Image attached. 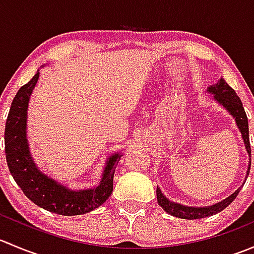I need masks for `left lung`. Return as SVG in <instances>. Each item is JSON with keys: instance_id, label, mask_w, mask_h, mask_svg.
I'll list each match as a JSON object with an SVG mask.
<instances>
[{"instance_id": "left-lung-1", "label": "left lung", "mask_w": 254, "mask_h": 254, "mask_svg": "<svg viewBox=\"0 0 254 254\" xmlns=\"http://www.w3.org/2000/svg\"><path fill=\"white\" fill-rule=\"evenodd\" d=\"M207 92L211 94H214V99L219 104H221L232 117L236 120V124L240 129L241 135H242L243 142H245L246 150H247L248 155L251 157V145H250V135H248V119L247 115H246L245 108L242 106V102H241L240 97L237 96L236 92L226 83L224 78H220L217 81V83L212 84L207 88ZM251 170V161L250 165H248L247 170V176L250 173ZM241 188H238L235 193H232L229 198L224 199L220 203L215 204L211 206H201V207H194V206H186L182 205V204L175 203V201H171L170 199H167L165 196V194L161 191V189L157 187V203L158 205L162 207L166 212L173 215L176 217H181V219H187V220H194V219H203V217L211 216V215L217 214V212L222 211L226 206H229L232 201L235 200V198L237 196V194L240 193Z\"/></svg>"}]
</instances>
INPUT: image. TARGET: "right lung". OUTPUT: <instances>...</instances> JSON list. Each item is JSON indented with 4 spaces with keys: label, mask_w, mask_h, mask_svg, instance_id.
Wrapping results in <instances>:
<instances>
[{
    "label": "right lung",
    "mask_w": 254,
    "mask_h": 254,
    "mask_svg": "<svg viewBox=\"0 0 254 254\" xmlns=\"http://www.w3.org/2000/svg\"><path fill=\"white\" fill-rule=\"evenodd\" d=\"M39 78V70L17 92L4 127V151L9 172L29 200L50 212L73 216L101 206L113 191V177L123 155L108 158L99 184L94 188L72 190L42 172L33 161L27 140V112L30 94Z\"/></svg>",
    "instance_id": "add662e5"
}]
</instances>
